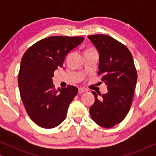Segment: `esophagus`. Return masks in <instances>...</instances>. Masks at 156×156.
<instances>
[{"label":"esophagus","instance_id":"1","mask_svg":"<svg viewBox=\"0 0 156 156\" xmlns=\"http://www.w3.org/2000/svg\"><path fill=\"white\" fill-rule=\"evenodd\" d=\"M85 91H87V90L85 89H83V88H80V89H79V93H80V94L84 93Z\"/></svg>","mask_w":156,"mask_h":156}]
</instances>
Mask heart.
I'll return each instance as SVG.
<instances>
[{
  "instance_id": "heart-1",
  "label": "heart",
  "mask_w": 156,
  "mask_h": 156,
  "mask_svg": "<svg viewBox=\"0 0 156 156\" xmlns=\"http://www.w3.org/2000/svg\"><path fill=\"white\" fill-rule=\"evenodd\" d=\"M86 51H95V50L92 48H90V49H88V50H87Z\"/></svg>"
}]
</instances>
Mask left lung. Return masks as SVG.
Instances as JSON below:
<instances>
[{
  "instance_id": "obj_1",
  "label": "left lung",
  "mask_w": 156,
  "mask_h": 156,
  "mask_svg": "<svg viewBox=\"0 0 156 156\" xmlns=\"http://www.w3.org/2000/svg\"><path fill=\"white\" fill-rule=\"evenodd\" d=\"M99 55V72L107 85L104 94L92 91L95 101L89 112L93 121L104 128L121 123L131 106L137 82V72L129 49L116 40L105 35H89Z\"/></svg>"
}]
</instances>
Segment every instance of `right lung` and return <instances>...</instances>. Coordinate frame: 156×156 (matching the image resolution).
<instances>
[{
  "label": "right lung",
  "mask_w": 156,
  "mask_h": 156,
  "mask_svg": "<svg viewBox=\"0 0 156 156\" xmlns=\"http://www.w3.org/2000/svg\"><path fill=\"white\" fill-rule=\"evenodd\" d=\"M84 40L52 36L37 42L23 55L18 78L19 90L27 114L39 126L52 129L65 119L78 89L69 85L56 90L52 78L58 67H62L68 52Z\"/></svg>",
  "instance_id": "1"
}]
</instances>
